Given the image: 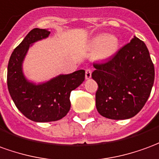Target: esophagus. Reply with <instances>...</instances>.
<instances>
[{
	"mask_svg": "<svg viewBox=\"0 0 159 159\" xmlns=\"http://www.w3.org/2000/svg\"><path fill=\"white\" fill-rule=\"evenodd\" d=\"M92 77V70L91 69H86L85 70V80H89Z\"/></svg>",
	"mask_w": 159,
	"mask_h": 159,
	"instance_id": "34e87169",
	"label": "esophagus"
}]
</instances>
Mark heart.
Returning a JSON list of instances; mask_svg holds the SVG:
<instances>
[{"label":"heart","mask_w":159,"mask_h":159,"mask_svg":"<svg viewBox=\"0 0 159 159\" xmlns=\"http://www.w3.org/2000/svg\"><path fill=\"white\" fill-rule=\"evenodd\" d=\"M89 46L91 49H95L93 52L94 60L98 61H106L117 54L120 41L116 36L101 33L91 38Z\"/></svg>","instance_id":"b5f03b06"}]
</instances>
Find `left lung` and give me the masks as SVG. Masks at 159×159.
<instances>
[{"instance_id":"1","label":"left lung","mask_w":159,"mask_h":159,"mask_svg":"<svg viewBox=\"0 0 159 159\" xmlns=\"http://www.w3.org/2000/svg\"><path fill=\"white\" fill-rule=\"evenodd\" d=\"M93 66L98 113L112 120H126L139 113L149 98L155 76L145 43L134 37L109 61Z\"/></svg>"}]
</instances>
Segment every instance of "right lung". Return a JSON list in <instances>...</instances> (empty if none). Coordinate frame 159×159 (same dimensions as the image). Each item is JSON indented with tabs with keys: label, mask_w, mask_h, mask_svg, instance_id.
I'll list each match as a JSON object with an SVG mask.
<instances>
[{
	"label": "right lung",
	"mask_w": 159,
	"mask_h": 159,
	"mask_svg": "<svg viewBox=\"0 0 159 159\" xmlns=\"http://www.w3.org/2000/svg\"><path fill=\"white\" fill-rule=\"evenodd\" d=\"M48 29L35 28L28 33L10 56L7 87L13 103L25 117L36 122L58 121L70 110V93L85 80V70L59 74L49 80L36 83L24 74L23 63L35 43L49 38Z\"/></svg>",
	"instance_id": "add662e5"
}]
</instances>
